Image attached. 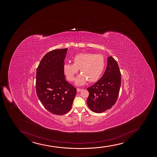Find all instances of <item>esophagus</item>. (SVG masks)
I'll list each match as a JSON object with an SVG mask.
<instances>
[{
    "mask_svg": "<svg viewBox=\"0 0 157 157\" xmlns=\"http://www.w3.org/2000/svg\"><path fill=\"white\" fill-rule=\"evenodd\" d=\"M76 90H77V92H78H78H81L82 90V89H81V88H77Z\"/></svg>",
    "mask_w": 157,
    "mask_h": 157,
    "instance_id": "obj_1",
    "label": "esophagus"
}]
</instances>
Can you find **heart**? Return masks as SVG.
<instances>
[{
  "mask_svg": "<svg viewBox=\"0 0 157 157\" xmlns=\"http://www.w3.org/2000/svg\"><path fill=\"white\" fill-rule=\"evenodd\" d=\"M73 64L64 63L63 71L70 81L75 79V75L79 69L81 74L76 79V85H84L88 81L94 82L98 81L102 73L105 61L102 54L90 53H81L74 56Z\"/></svg>",
  "mask_w": 157,
  "mask_h": 157,
  "instance_id": "b5f03b06",
  "label": "heart"
}]
</instances>
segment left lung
<instances>
[{"label": "left lung", "instance_id": "8db88e82", "mask_svg": "<svg viewBox=\"0 0 157 157\" xmlns=\"http://www.w3.org/2000/svg\"><path fill=\"white\" fill-rule=\"evenodd\" d=\"M121 85V74L117 62L112 56L107 58V65L102 77L92 86L87 88V100L90 110L101 113L115 104Z\"/></svg>", "mask_w": 157, "mask_h": 157}]
</instances>
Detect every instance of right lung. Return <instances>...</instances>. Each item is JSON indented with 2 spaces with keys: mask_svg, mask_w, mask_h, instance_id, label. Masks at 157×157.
<instances>
[{
  "mask_svg": "<svg viewBox=\"0 0 157 157\" xmlns=\"http://www.w3.org/2000/svg\"><path fill=\"white\" fill-rule=\"evenodd\" d=\"M68 48L51 51L43 56L36 73V92L44 108L57 115L70 110L76 88L65 79L63 65Z\"/></svg>",
  "mask_w": 157,
  "mask_h": 157,
  "instance_id": "add662e5",
  "label": "right lung"
}]
</instances>
